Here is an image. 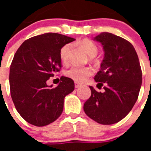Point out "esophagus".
<instances>
[{
    "mask_svg": "<svg viewBox=\"0 0 151 151\" xmlns=\"http://www.w3.org/2000/svg\"><path fill=\"white\" fill-rule=\"evenodd\" d=\"M80 86H81V85L78 83H77V82H75V87L76 88H79Z\"/></svg>",
    "mask_w": 151,
    "mask_h": 151,
    "instance_id": "34e87169",
    "label": "esophagus"
}]
</instances>
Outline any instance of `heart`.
<instances>
[{
  "mask_svg": "<svg viewBox=\"0 0 151 151\" xmlns=\"http://www.w3.org/2000/svg\"><path fill=\"white\" fill-rule=\"evenodd\" d=\"M81 47L87 53L88 55L91 57H93L97 55L98 48L97 45L88 39H85L79 43ZM72 45L67 44L65 45L60 52V60L63 63H67L69 61V56L71 52ZM93 74V69L90 67H82L76 65L71 66L65 72V75L68 78L74 80L75 82H83Z\"/></svg>",
  "mask_w": 151,
  "mask_h": 151,
  "instance_id": "b5f03b06",
  "label": "heart"
}]
</instances>
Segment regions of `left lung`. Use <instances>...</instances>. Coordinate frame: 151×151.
<instances>
[{
  "mask_svg": "<svg viewBox=\"0 0 151 151\" xmlns=\"http://www.w3.org/2000/svg\"><path fill=\"white\" fill-rule=\"evenodd\" d=\"M94 40L101 42L104 57L101 70L94 76L97 85H105L104 92L90 86L91 95L84 104V111L102 125H111L129 114L138 100L142 72L138 54L127 40L109 32H102Z\"/></svg>",
  "mask_w": 151,
  "mask_h": 151,
  "instance_id": "left-lung-1",
  "label": "left lung"
}]
</instances>
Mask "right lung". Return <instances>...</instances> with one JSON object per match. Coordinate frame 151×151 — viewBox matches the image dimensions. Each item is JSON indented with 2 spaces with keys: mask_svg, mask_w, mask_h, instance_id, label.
I'll return each instance as SVG.
<instances>
[{
  "mask_svg": "<svg viewBox=\"0 0 151 151\" xmlns=\"http://www.w3.org/2000/svg\"><path fill=\"white\" fill-rule=\"evenodd\" d=\"M75 38L58 33H45L25 41L16 52L10 69L12 100L21 116L35 126H45L59 118L64 98L75 84L61 76L57 87L47 81L60 70V52Z\"/></svg>",
  "mask_w": 151,
  "mask_h": 151,
  "instance_id": "1",
  "label": "right lung"
}]
</instances>
